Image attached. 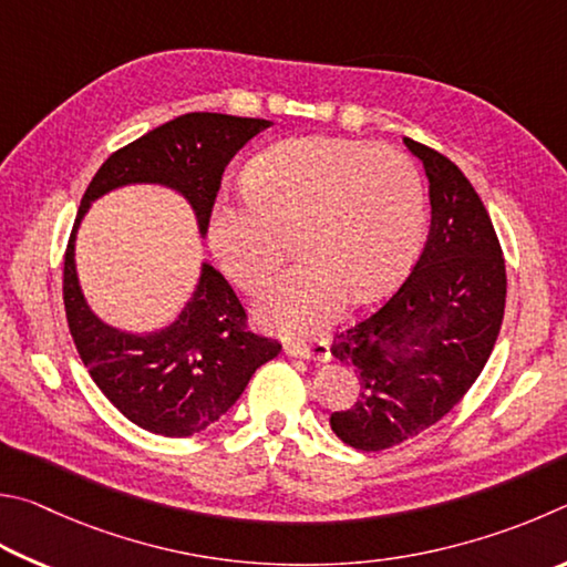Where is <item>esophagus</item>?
<instances>
[{
  "label": "esophagus",
  "instance_id": "esophagus-1",
  "mask_svg": "<svg viewBox=\"0 0 567 567\" xmlns=\"http://www.w3.org/2000/svg\"><path fill=\"white\" fill-rule=\"evenodd\" d=\"M289 353L296 359H313V361H329L331 359V341L319 339V341H301V343H289Z\"/></svg>",
  "mask_w": 567,
  "mask_h": 567
}]
</instances>
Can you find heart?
<instances>
[{
    "label": "heart",
    "instance_id": "heart-1",
    "mask_svg": "<svg viewBox=\"0 0 567 567\" xmlns=\"http://www.w3.org/2000/svg\"><path fill=\"white\" fill-rule=\"evenodd\" d=\"M246 194H221L208 244L228 281L261 291L289 256L303 261L258 303L266 326L309 336L353 296L373 301L409 274L425 234V184L409 154L361 138L299 136L256 154Z\"/></svg>",
    "mask_w": 567,
    "mask_h": 567
}]
</instances>
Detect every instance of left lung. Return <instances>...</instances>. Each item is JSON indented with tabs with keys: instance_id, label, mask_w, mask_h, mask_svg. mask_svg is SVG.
I'll return each instance as SVG.
<instances>
[{
	"instance_id": "left-lung-1",
	"label": "left lung",
	"mask_w": 567,
	"mask_h": 567,
	"mask_svg": "<svg viewBox=\"0 0 567 567\" xmlns=\"http://www.w3.org/2000/svg\"><path fill=\"white\" fill-rule=\"evenodd\" d=\"M403 142L431 184L429 238L399 289L331 346L359 379L331 429L359 451L393 449L453 411L491 359L508 289L498 234L473 184L449 156Z\"/></svg>"
}]
</instances>
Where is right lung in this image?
I'll list each match as a JSON object with an SVG mask.
<instances>
[{"mask_svg":"<svg viewBox=\"0 0 567 567\" xmlns=\"http://www.w3.org/2000/svg\"><path fill=\"white\" fill-rule=\"evenodd\" d=\"M266 118L192 112L152 128L99 166L64 251V309L79 359L114 409L148 433L186 439L221 419L258 365L281 351L248 329L246 309L226 278L204 264L194 299L168 329L132 336L89 311L74 271V236L89 202L124 184H166L192 202L202 234L228 162Z\"/></svg>","mask_w":567,"mask_h":567,"instance_id":"obj_1","label":"right lung"}]
</instances>
